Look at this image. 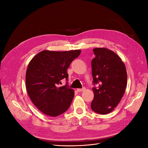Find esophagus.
<instances>
[{
    "label": "esophagus",
    "mask_w": 148,
    "mask_h": 148,
    "mask_svg": "<svg viewBox=\"0 0 148 148\" xmlns=\"http://www.w3.org/2000/svg\"><path fill=\"white\" fill-rule=\"evenodd\" d=\"M85 90V88H78L77 89V91L78 92H82L83 91Z\"/></svg>",
    "instance_id": "1"
}]
</instances>
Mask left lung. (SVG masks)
I'll list each match as a JSON object with an SVG mask.
<instances>
[{
	"mask_svg": "<svg viewBox=\"0 0 148 148\" xmlns=\"http://www.w3.org/2000/svg\"><path fill=\"white\" fill-rule=\"evenodd\" d=\"M91 61L94 99L91 107L95 112L107 114L112 111L124 95L127 84L126 67L119 56L107 48H95Z\"/></svg>",
	"mask_w": 148,
	"mask_h": 148,
	"instance_id": "8db88e82",
	"label": "left lung"
}]
</instances>
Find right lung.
<instances>
[{
	"label": "right lung",
	"instance_id": "obj_1",
	"mask_svg": "<svg viewBox=\"0 0 148 148\" xmlns=\"http://www.w3.org/2000/svg\"><path fill=\"white\" fill-rule=\"evenodd\" d=\"M80 53L81 50L42 51L30 61L26 73V90L34 105L44 114L57 117L69 108L74 91L68 84L59 88L57 85L63 79L68 81L67 69Z\"/></svg>",
	"mask_w": 148,
	"mask_h": 148
}]
</instances>
